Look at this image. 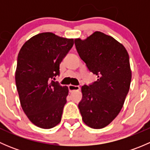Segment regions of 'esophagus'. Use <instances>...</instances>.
<instances>
[{
  "instance_id": "esophagus-1",
  "label": "esophagus",
  "mask_w": 150,
  "mask_h": 150,
  "mask_svg": "<svg viewBox=\"0 0 150 150\" xmlns=\"http://www.w3.org/2000/svg\"><path fill=\"white\" fill-rule=\"evenodd\" d=\"M68 88H69V91L70 92H73L75 91H79L80 90V87L79 86H73V85H69L68 86Z\"/></svg>"
}]
</instances>
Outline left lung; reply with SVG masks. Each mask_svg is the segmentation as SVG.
Here are the masks:
<instances>
[{
    "mask_svg": "<svg viewBox=\"0 0 150 150\" xmlns=\"http://www.w3.org/2000/svg\"><path fill=\"white\" fill-rule=\"evenodd\" d=\"M75 45L89 71L98 77L81 88L78 108L83 121L95 129L104 128L119 114L129 91V56L121 43L98 31L86 40L75 39Z\"/></svg>",
    "mask_w": 150,
    "mask_h": 150,
    "instance_id": "obj_1",
    "label": "left lung"
}]
</instances>
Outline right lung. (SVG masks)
<instances>
[{
	"instance_id": "1",
	"label": "right lung",
	"mask_w": 150,
	"mask_h": 150,
	"mask_svg": "<svg viewBox=\"0 0 150 150\" xmlns=\"http://www.w3.org/2000/svg\"><path fill=\"white\" fill-rule=\"evenodd\" d=\"M73 44V39L43 33L25 42L18 54L15 81L21 106L39 128L49 129L61 121L69 90L53 80Z\"/></svg>"
}]
</instances>
